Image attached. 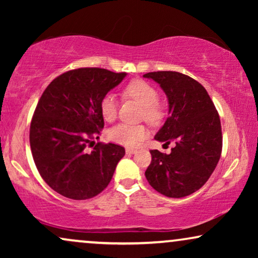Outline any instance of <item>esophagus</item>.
<instances>
[{
	"instance_id": "1",
	"label": "esophagus",
	"mask_w": 258,
	"mask_h": 258,
	"mask_svg": "<svg viewBox=\"0 0 258 258\" xmlns=\"http://www.w3.org/2000/svg\"><path fill=\"white\" fill-rule=\"evenodd\" d=\"M136 151H137V150L134 149V148H126V149H125V153H126V154H132V155L135 154Z\"/></svg>"
}]
</instances>
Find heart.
Listing matches in <instances>:
<instances>
[{
	"instance_id": "1",
	"label": "heart",
	"mask_w": 258,
	"mask_h": 258,
	"mask_svg": "<svg viewBox=\"0 0 258 258\" xmlns=\"http://www.w3.org/2000/svg\"><path fill=\"white\" fill-rule=\"evenodd\" d=\"M123 95L133 98L143 107V117L150 123H156L162 117V110L157 103L158 94L154 86L143 80H134L123 89ZM100 111L104 121L112 122L117 116V101L115 95L107 94L100 102ZM149 136V132L144 125L121 124L115 125L108 132V140L125 147H135Z\"/></svg>"
}]
</instances>
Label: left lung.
<instances>
[{
  "instance_id": "8db88e82",
  "label": "left lung",
  "mask_w": 258,
  "mask_h": 258,
  "mask_svg": "<svg viewBox=\"0 0 258 258\" xmlns=\"http://www.w3.org/2000/svg\"><path fill=\"white\" fill-rule=\"evenodd\" d=\"M160 84L168 97L169 117L155 140L170 144L167 155L150 150L149 184L162 195L181 199L206 184L220 161L222 129L218 112L202 84L177 72L143 75Z\"/></svg>"
}]
</instances>
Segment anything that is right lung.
<instances>
[{
	"mask_svg": "<svg viewBox=\"0 0 258 258\" xmlns=\"http://www.w3.org/2000/svg\"><path fill=\"white\" fill-rule=\"evenodd\" d=\"M125 73L101 68L69 70L45 88L30 124L31 154L44 182L59 195L88 200L107 188L124 148L97 143L104 121L100 102Z\"/></svg>",
	"mask_w": 258,
	"mask_h": 258,
	"instance_id": "obj_1",
	"label": "right lung"
}]
</instances>
